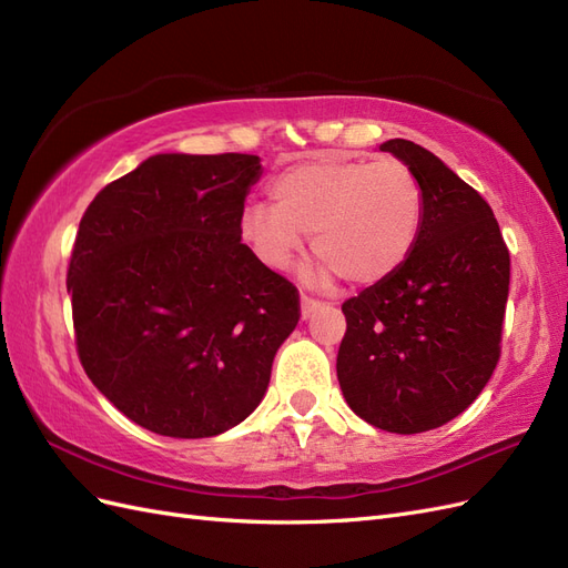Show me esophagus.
Masks as SVG:
<instances>
[{
  "label": "esophagus",
  "mask_w": 568,
  "mask_h": 568,
  "mask_svg": "<svg viewBox=\"0 0 568 568\" xmlns=\"http://www.w3.org/2000/svg\"><path fill=\"white\" fill-rule=\"evenodd\" d=\"M324 303H320V301H315V298H311V296H301V317L303 320H307L311 317L317 307H322Z\"/></svg>",
  "instance_id": "obj_1"
}]
</instances>
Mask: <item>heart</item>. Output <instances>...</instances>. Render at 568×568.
Here are the masks:
<instances>
[{"instance_id":"obj_1","label":"heart","mask_w":568,"mask_h":568,"mask_svg":"<svg viewBox=\"0 0 568 568\" xmlns=\"http://www.w3.org/2000/svg\"><path fill=\"white\" fill-rule=\"evenodd\" d=\"M272 205L253 203L242 215V239L270 270H288L303 236L326 274L359 286L379 284L415 251L424 217L417 178L400 161L320 159L274 178Z\"/></svg>"}]
</instances>
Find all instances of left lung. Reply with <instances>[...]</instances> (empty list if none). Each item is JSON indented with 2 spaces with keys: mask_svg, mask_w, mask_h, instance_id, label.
<instances>
[{
  "mask_svg": "<svg viewBox=\"0 0 568 568\" xmlns=\"http://www.w3.org/2000/svg\"><path fill=\"white\" fill-rule=\"evenodd\" d=\"M417 178L424 217L415 251L388 280L343 303L338 384L359 419L422 434L462 415L500 359L509 251L476 189L407 140L379 146Z\"/></svg>",
  "mask_w": 568,
  "mask_h": 568,
  "instance_id": "left-lung-1",
  "label": "left lung"
}]
</instances>
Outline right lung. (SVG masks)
I'll return each instance as SVG.
<instances>
[{"mask_svg":"<svg viewBox=\"0 0 568 568\" xmlns=\"http://www.w3.org/2000/svg\"><path fill=\"white\" fill-rule=\"evenodd\" d=\"M261 175L248 153H156L80 220L68 267L80 363L153 434L211 438L242 424L296 329V286L242 244Z\"/></svg>","mask_w":568,"mask_h":568,"instance_id":"right-lung-1","label":"right lung"}]
</instances>
